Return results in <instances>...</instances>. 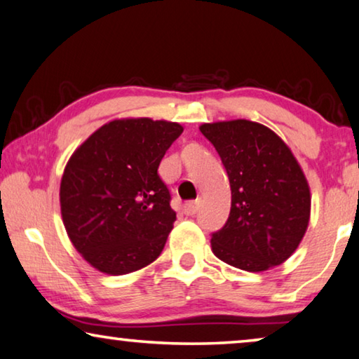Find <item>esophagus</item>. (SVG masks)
<instances>
[{
    "label": "esophagus",
    "mask_w": 359,
    "mask_h": 359,
    "mask_svg": "<svg viewBox=\"0 0 359 359\" xmlns=\"http://www.w3.org/2000/svg\"><path fill=\"white\" fill-rule=\"evenodd\" d=\"M197 209H199V201H189V202H186L183 207L186 215H194Z\"/></svg>",
    "instance_id": "1"
}]
</instances>
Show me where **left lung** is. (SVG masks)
Returning <instances> with one entry per match:
<instances>
[{"instance_id": "left-lung-1", "label": "left lung", "mask_w": 359, "mask_h": 359, "mask_svg": "<svg viewBox=\"0 0 359 359\" xmlns=\"http://www.w3.org/2000/svg\"><path fill=\"white\" fill-rule=\"evenodd\" d=\"M228 173L231 209L212 235V252L248 272L280 266L298 249L309 225L311 191L304 171L283 139L249 119L204 123Z\"/></svg>"}]
</instances>
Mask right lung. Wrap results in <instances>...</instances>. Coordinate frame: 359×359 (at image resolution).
Here are the masks:
<instances>
[{
  "label": "right lung",
  "mask_w": 359,
  "mask_h": 359,
  "mask_svg": "<svg viewBox=\"0 0 359 359\" xmlns=\"http://www.w3.org/2000/svg\"><path fill=\"white\" fill-rule=\"evenodd\" d=\"M183 126L121 118L103 124L67 160L61 217L76 251L100 272H136L160 256L176 212L157 173Z\"/></svg>",
  "instance_id": "obj_1"
}]
</instances>
